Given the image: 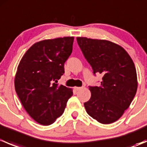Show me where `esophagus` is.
<instances>
[{
	"label": "esophagus",
	"mask_w": 147,
	"mask_h": 147,
	"mask_svg": "<svg viewBox=\"0 0 147 147\" xmlns=\"http://www.w3.org/2000/svg\"><path fill=\"white\" fill-rule=\"evenodd\" d=\"M84 88V87H75V90H76V91H79V90H82V89Z\"/></svg>",
	"instance_id": "1"
}]
</instances>
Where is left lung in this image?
Segmentation results:
<instances>
[{
	"label": "left lung",
	"instance_id": "obj_1",
	"mask_svg": "<svg viewBox=\"0 0 147 147\" xmlns=\"http://www.w3.org/2000/svg\"><path fill=\"white\" fill-rule=\"evenodd\" d=\"M77 41L94 75H103L99 87H89L91 97L84 103L86 111L102 124L115 122L129 107L137 92L133 60L122 47L109 40L78 37Z\"/></svg>",
	"mask_w": 147,
	"mask_h": 147
}]
</instances>
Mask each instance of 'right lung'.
I'll list each match as a JSON object with an SVG mask.
<instances>
[{"instance_id": "obj_1", "label": "right lung", "mask_w": 147, "mask_h": 147, "mask_svg": "<svg viewBox=\"0 0 147 147\" xmlns=\"http://www.w3.org/2000/svg\"><path fill=\"white\" fill-rule=\"evenodd\" d=\"M73 37L44 40L32 45L22 57L15 77V89L28 115L42 125L60 117L72 90L57 80L65 73Z\"/></svg>"}]
</instances>
